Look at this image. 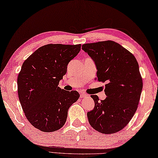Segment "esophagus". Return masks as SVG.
<instances>
[{
	"instance_id": "obj_1",
	"label": "esophagus",
	"mask_w": 158,
	"mask_h": 158,
	"mask_svg": "<svg viewBox=\"0 0 158 158\" xmlns=\"http://www.w3.org/2000/svg\"><path fill=\"white\" fill-rule=\"evenodd\" d=\"M87 97H88V95H87V94H85V93H81V98H87Z\"/></svg>"
}]
</instances>
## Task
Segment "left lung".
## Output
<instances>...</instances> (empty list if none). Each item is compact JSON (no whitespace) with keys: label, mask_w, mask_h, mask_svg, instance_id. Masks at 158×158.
Wrapping results in <instances>:
<instances>
[{"label":"left lung","mask_w":158,"mask_h":158,"mask_svg":"<svg viewBox=\"0 0 158 158\" xmlns=\"http://www.w3.org/2000/svg\"><path fill=\"white\" fill-rule=\"evenodd\" d=\"M82 48L94 61L98 81L106 82L105 99L91 95L94 107L87 114L89 123L102 133H115L129 123L139 103L143 80L137 60L114 41L85 44Z\"/></svg>","instance_id":"obj_1"}]
</instances>
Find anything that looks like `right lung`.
I'll list each match as a JSON object with an SVG mask.
<instances>
[{"mask_svg": "<svg viewBox=\"0 0 158 158\" xmlns=\"http://www.w3.org/2000/svg\"><path fill=\"white\" fill-rule=\"evenodd\" d=\"M81 48V44H49L36 50L22 65L18 77L19 99L26 118L42 131L63 127L69 107L79 98L77 91L67 92L58 85Z\"/></svg>", "mask_w": 158, "mask_h": 158, "instance_id": "1", "label": "right lung"}]
</instances>
